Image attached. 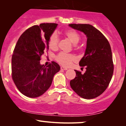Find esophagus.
Here are the masks:
<instances>
[{"instance_id":"obj_1","label":"esophagus","mask_w":126,"mask_h":126,"mask_svg":"<svg viewBox=\"0 0 126 126\" xmlns=\"http://www.w3.org/2000/svg\"><path fill=\"white\" fill-rule=\"evenodd\" d=\"M61 69H62V70H67V69H68V68H65V67H64V66H61Z\"/></svg>"}]
</instances>
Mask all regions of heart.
<instances>
[{
  "label": "heart",
  "instance_id": "1",
  "mask_svg": "<svg viewBox=\"0 0 126 126\" xmlns=\"http://www.w3.org/2000/svg\"><path fill=\"white\" fill-rule=\"evenodd\" d=\"M65 35L72 44L75 45L77 44L80 40V35L75 30H69L66 31L65 32ZM58 42H59V39L57 34L54 32L50 36L48 41V46L50 49L56 50L58 47ZM55 59L60 64L65 66H69L73 62L76 61V58L73 54L63 52V51L56 55Z\"/></svg>",
  "mask_w": 126,
  "mask_h": 126
}]
</instances>
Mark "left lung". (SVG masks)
<instances>
[{
    "label": "left lung",
    "instance_id": "1",
    "mask_svg": "<svg viewBox=\"0 0 126 126\" xmlns=\"http://www.w3.org/2000/svg\"><path fill=\"white\" fill-rule=\"evenodd\" d=\"M70 27L83 32L87 37L85 54L79 65L86 72L75 70L76 77L70 80L72 89L86 99L97 97L104 92L113 73L111 48L107 39L99 30L88 24H70Z\"/></svg>",
    "mask_w": 126,
    "mask_h": 126
}]
</instances>
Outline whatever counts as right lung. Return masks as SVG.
<instances>
[{"mask_svg":"<svg viewBox=\"0 0 126 126\" xmlns=\"http://www.w3.org/2000/svg\"><path fill=\"white\" fill-rule=\"evenodd\" d=\"M57 23L34 25L20 36L11 60L12 79L22 94L37 97L44 94L60 69L54 61L47 66L41 65V56L49 50V38L57 26Z\"/></svg>","mask_w":126,"mask_h":126,"instance_id":"add662e5","label":"right lung"}]
</instances>
